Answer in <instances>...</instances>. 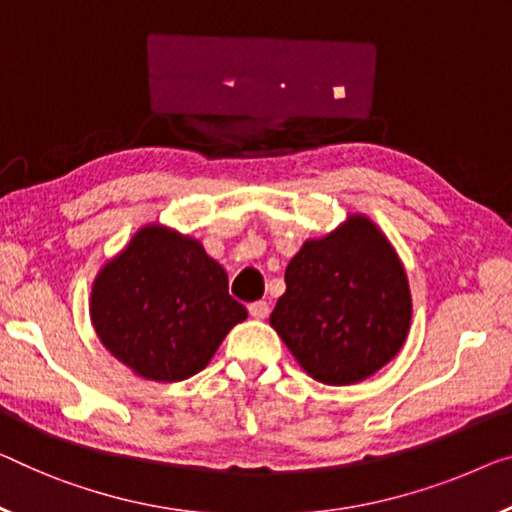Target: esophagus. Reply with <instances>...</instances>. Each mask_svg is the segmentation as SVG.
<instances>
[{
	"instance_id": "obj_1",
	"label": "esophagus",
	"mask_w": 512,
	"mask_h": 512,
	"mask_svg": "<svg viewBox=\"0 0 512 512\" xmlns=\"http://www.w3.org/2000/svg\"><path fill=\"white\" fill-rule=\"evenodd\" d=\"M248 312H250V317H255V319H266V317H269L271 308H269V303H266V301H255V303L248 305Z\"/></svg>"
}]
</instances>
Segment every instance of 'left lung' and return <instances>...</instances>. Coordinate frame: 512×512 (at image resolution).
Here are the masks:
<instances>
[{"label":"left lung","instance_id":"8db88e82","mask_svg":"<svg viewBox=\"0 0 512 512\" xmlns=\"http://www.w3.org/2000/svg\"><path fill=\"white\" fill-rule=\"evenodd\" d=\"M285 285L269 322L301 368L322 384L368 379L407 340V273L365 216H349L324 239L305 241L287 264Z\"/></svg>","mask_w":512,"mask_h":512}]
</instances>
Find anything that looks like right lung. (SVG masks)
Wrapping results in <instances>:
<instances>
[{"mask_svg": "<svg viewBox=\"0 0 512 512\" xmlns=\"http://www.w3.org/2000/svg\"><path fill=\"white\" fill-rule=\"evenodd\" d=\"M248 310L202 243L165 227L137 232L91 289V322L108 352L137 375L181 381L207 368Z\"/></svg>", "mask_w": 512, "mask_h": 512, "instance_id": "right-lung-1", "label": "right lung"}]
</instances>
